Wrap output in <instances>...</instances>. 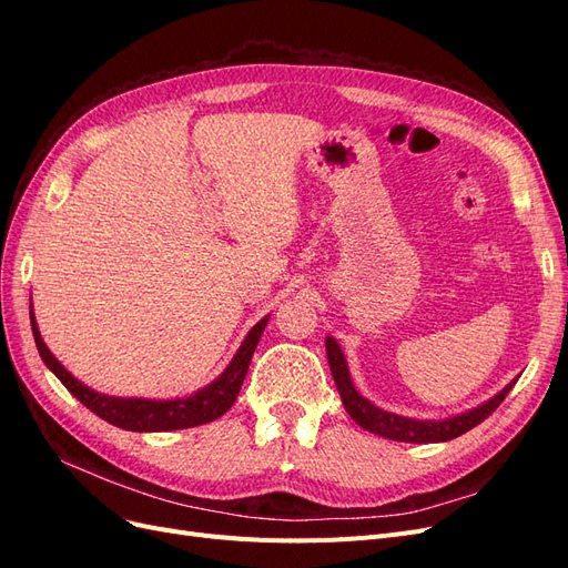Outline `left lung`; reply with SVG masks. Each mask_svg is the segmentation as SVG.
<instances>
[{
	"instance_id": "obj_1",
	"label": "left lung",
	"mask_w": 568,
	"mask_h": 568,
	"mask_svg": "<svg viewBox=\"0 0 568 568\" xmlns=\"http://www.w3.org/2000/svg\"><path fill=\"white\" fill-rule=\"evenodd\" d=\"M326 357H329V367H332V376L336 382V388L341 393L343 407H346L348 415L367 428L369 434L384 436L390 440H400V443H443V440H453L462 434H467L469 428L478 426L486 417H490L493 412L500 407V403L505 400V395L511 390V386L517 382H511L509 386H505L500 393L490 398L488 403L478 405L464 415L450 417V419H440V422H419V419H407L400 415H393V412H384L376 405H372L367 398L359 395L351 382L348 374V365L346 357H343L338 343L326 336Z\"/></svg>"
}]
</instances>
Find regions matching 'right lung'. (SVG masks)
Segmentation results:
<instances>
[{
	"instance_id": "obj_1",
	"label": "right lung",
	"mask_w": 568,
	"mask_h": 568,
	"mask_svg": "<svg viewBox=\"0 0 568 568\" xmlns=\"http://www.w3.org/2000/svg\"><path fill=\"white\" fill-rule=\"evenodd\" d=\"M30 324H32V336H36V346L40 351V357L44 359V365L54 372L59 376V382L71 390L84 407L92 409L97 417L106 419L113 426L128 428V432H175V428L209 424L225 415V412L234 405L239 388H242L244 376L248 372L257 341L263 336L267 317L257 322L248 332L242 348H239V353L234 355L230 367L220 374L217 382H213L209 388L194 393L192 398L163 400V403L142 400V398H109V395H101L90 390L88 386H82L61 367L59 359L49 353V348L40 338L36 317H30Z\"/></svg>"
}]
</instances>
